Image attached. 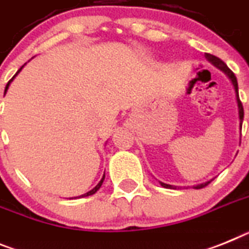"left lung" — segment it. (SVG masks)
<instances>
[{
  "mask_svg": "<svg viewBox=\"0 0 249 249\" xmlns=\"http://www.w3.org/2000/svg\"><path fill=\"white\" fill-rule=\"evenodd\" d=\"M205 58L209 63H212L216 69H219L220 71L226 74L228 76V79L231 80V86H233V89H234V93H235V101H237V106H238V118H239V131L242 129V123H243V117H244V112H243V106H242L241 101H239V94H238V82H237V78H235L234 73L227 67V64L224 61L220 60L219 58H216L214 55L212 54H205ZM239 143H241V139H239ZM213 181V179L209 180V181H205V182H201V184H197V185H194L193 188L194 189H201V188H205L208 184ZM160 185L163 186V188L166 189H176L178 186H174V185H169V184H165V182L160 181Z\"/></svg>",
  "mask_w": 249,
  "mask_h": 249,
  "instance_id": "8db88e82",
  "label": "left lung"
}]
</instances>
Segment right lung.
Segmentation results:
<instances>
[{
  "label": "right lung",
  "mask_w": 249,
  "mask_h": 249,
  "mask_svg": "<svg viewBox=\"0 0 249 249\" xmlns=\"http://www.w3.org/2000/svg\"><path fill=\"white\" fill-rule=\"evenodd\" d=\"M25 65H26V63L23 64L22 67H21V68H20V69H18V73H16V74H15V75H14V76H12V79H11V80H10V82H8V83H7V84H6V88H5V94H6V93H7V90H8V88H10V84H11V82H12V80H14V79H15V78H16V76H18V73H20V71H21V70H22V68H23V67H25ZM104 178H106V175H104V174H103V176H102V179H101V181H99V182H98V184H97V185H95V186H94V188H93V189H92V190H90V191H88V193H86V194H83V195H80V196H74V199H76V197H86V196H90V195L95 194V193H97V191H98V190H99V188H101V186H102V184H103V181H104ZM70 199H73V197H70Z\"/></svg>",
  "instance_id": "obj_1"
}]
</instances>
